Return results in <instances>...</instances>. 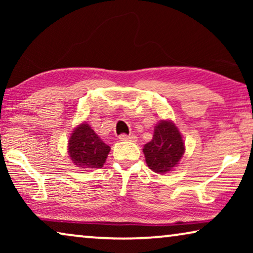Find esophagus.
Returning <instances> with one entry per match:
<instances>
[{"mask_svg": "<svg viewBox=\"0 0 253 253\" xmlns=\"http://www.w3.org/2000/svg\"><path fill=\"white\" fill-rule=\"evenodd\" d=\"M120 138V140H122V141H136L137 140V137L134 136V134H129V136H127V134H121V136L119 137Z\"/></svg>", "mask_w": 253, "mask_h": 253, "instance_id": "1", "label": "esophagus"}]
</instances>
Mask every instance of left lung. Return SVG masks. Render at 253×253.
Masks as SVG:
<instances>
[{"label": "left lung", "mask_w": 253, "mask_h": 253, "mask_svg": "<svg viewBox=\"0 0 253 253\" xmlns=\"http://www.w3.org/2000/svg\"><path fill=\"white\" fill-rule=\"evenodd\" d=\"M184 151L182 134L169 120H161L154 126L153 138L143 148L148 168L157 174H166L177 167Z\"/></svg>", "instance_id": "1"}]
</instances>
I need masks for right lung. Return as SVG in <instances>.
<instances>
[{
	"instance_id": "obj_1",
	"label": "right lung",
	"mask_w": 253,
	"mask_h": 253,
	"mask_svg": "<svg viewBox=\"0 0 253 253\" xmlns=\"http://www.w3.org/2000/svg\"><path fill=\"white\" fill-rule=\"evenodd\" d=\"M109 151L108 145L85 122L75 127L69 138L68 153L72 162L79 168H102Z\"/></svg>"
}]
</instances>
